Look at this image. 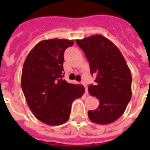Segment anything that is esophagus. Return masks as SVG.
<instances>
[{"mask_svg":"<svg viewBox=\"0 0 150 150\" xmlns=\"http://www.w3.org/2000/svg\"><path fill=\"white\" fill-rule=\"evenodd\" d=\"M82 85H83V86H84L85 89H86V91H85V93L87 94V93H88V90H87V86H86V85H85L84 82H82Z\"/></svg>","mask_w":150,"mask_h":150,"instance_id":"esophagus-1","label":"esophagus"}]
</instances>
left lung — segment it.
Listing matches in <instances>:
<instances>
[{
  "mask_svg": "<svg viewBox=\"0 0 150 150\" xmlns=\"http://www.w3.org/2000/svg\"><path fill=\"white\" fill-rule=\"evenodd\" d=\"M76 43L89 61L91 75L96 76V84L88 90L100 105L89 110L88 116L99 125L113 123L124 114L132 97L130 69L118 48L104 36L93 35Z\"/></svg>",
  "mask_w": 150,
  "mask_h": 150,
  "instance_id": "obj_1",
  "label": "left lung"
}]
</instances>
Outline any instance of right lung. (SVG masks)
<instances>
[{"label":"right lung","instance_id":"add662e5","mask_svg":"<svg viewBox=\"0 0 150 150\" xmlns=\"http://www.w3.org/2000/svg\"><path fill=\"white\" fill-rule=\"evenodd\" d=\"M74 40L40 41L29 53L23 64L22 89L36 118L49 125H60L69 118L71 103L85 92L82 85L64 80V53Z\"/></svg>","mask_w":150,"mask_h":150}]
</instances>
